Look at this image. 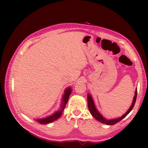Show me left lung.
<instances>
[{
	"mask_svg": "<svg viewBox=\"0 0 148 148\" xmlns=\"http://www.w3.org/2000/svg\"><path fill=\"white\" fill-rule=\"evenodd\" d=\"M136 96H137V88L136 89L135 92V96H134L133 97V102L132 103L131 106L130 107L129 109L127 111V112L125 113V114H123L122 117L117 118V119H106V118H104L103 116L101 114V113L99 112V111L97 110V109H96V106L95 104V102H94V101L92 98L91 95L90 94H88V108H89V110L90 112V113L91 114V115H92L93 117H95L97 121H99L101 123H105L106 125H113L115 123H117L118 122H119L121 120H122L123 119H124L126 116L130 112V111L132 110V109L133 108L134 106H135V102L136 100Z\"/></svg>",
	"mask_w": 148,
	"mask_h": 148,
	"instance_id": "1",
	"label": "left lung"
}]
</instances>
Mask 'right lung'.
<instances>
[{
	"label": "right lung",
	"instance_id": "right-lung-1",
	"mask_svg": "<svg viewBox=\"0 0 148 148\" xmlns=\"http://www.w3.org/2000/svg\"><path fill=\"white\" fill-rule=\"evenodd\" d=\"M71 91H72V89H71L70 87L67 88L65 89L64 95L62 98V103L60 107V109H59V110L55 112L52 115L48 116L47 117L42 118V119H37L35 120L41 124H47V123L53 122V121H55L57 119H59L62 115V112H63V110L65 107L66 104L67 103V102H68V100L69 99V97H70V95H71Z\"/></svg>",
	"mask_w": 148,
	"mask_h": 148
}]
</instances>
